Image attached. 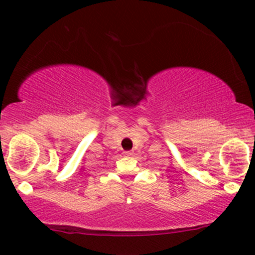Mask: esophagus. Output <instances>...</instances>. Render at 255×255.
<instances>
[{
    "mask_svg": "<svg viewBox=\"0 0 255 255\" xmlns=\"http://www.w3.org/2000/svg\"><path fill=\"white\" fill-rule=\"evenodd\" d=\"M125 154H126V156H133L134 152L133 151H126Z\"/></svg>",
    "mask_w": 255,
    "mask_h": 255,
    "instance_id": "obj_1",
    "label": "esophagus"
}]
</instances>
